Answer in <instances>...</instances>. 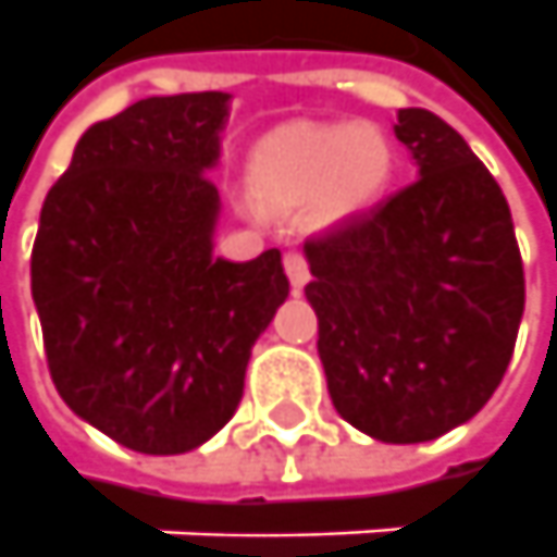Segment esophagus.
I'll return each instance as SVG.
<instances>
[{
  "label": "esophagus",
  "mask_w": 557,
  "mask_h": 557,
  "mask_svg": "<svg viewBox=\"0 0 557 557\" xmlns=\"http://www.w3.org/2000/svg\"><path fill=\"white\" fill-rule=\"evenodd\" d=\"M285 272H287V278H290V287H294V290H300V287L309 282V260H306L300 251H287Z\"/></svg>",
  "instance_id": "1"
}]
</instances>
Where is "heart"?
Segmentation results:
<instances>
[{
	"label": "heart",
	"instance_id": "b5f03b06",
	"mask_svg": "<svg viewBox=\"0 0 557 557\" xmlns=\"http://www.w3.org/2000/svg\"><path fill=\"white\" fill-rule=\"evenodd\" d=\"M395 174V144L371 122L294 125L272 134L253 156V186L275 205L319 196L324 218L371 208Z\"/></svg>",
	"mask_w": 557,
	"mask_h": 557
}]
</instances>
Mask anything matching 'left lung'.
I'll return each mask as SVG.
<instances>
[{"label":"left lung","mask_w":557,"mask_h":557,"mask_svg":"<svg viewBox=\"0 0 557 557\" xmlns=\"http://www.w3.org/2000/svg\"><path fill=\"white\" fill-rule=\"evenodd\" d=\"M420 177L306 238L319 356L337 413L376 442L472 420L512 358L524 267L509 201L457 131L398 110Z\"/></svg>","instance_id":"1"}]
</instances>
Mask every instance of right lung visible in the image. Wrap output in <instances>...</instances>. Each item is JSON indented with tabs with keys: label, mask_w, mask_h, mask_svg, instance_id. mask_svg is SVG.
<instances>
[{
	"label": "right lung",
	"mask_w": 557,
	"mask_h": 557,
	"mask_svg": "<svg viewBox=\"0 0 557 557\" xmlns=\"http://www.w3.org/2000/svg\"><path fill=\"white\" fill-rule=\"evenodd\" d=\"M223 91L147 97L82 134L29 257L61 398L113 442L183 454L242 401L253 339L285 304L282 251L211 257Z\"/></svg>",
	"instance_id": "add662e5"
}]
</instances>
